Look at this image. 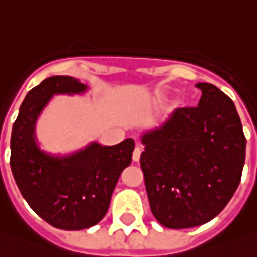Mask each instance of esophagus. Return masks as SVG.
Segmentation results:
<instances>
[{"mask_svg":"<svg viewBox=\"0 0 257 257\" xmlns=\"http://www.w3.org/2000/svg\"><path fill=\"white\" fill-rule=\"evenodd\" d=\"M140 155H141V148H140V147H136V148H134V151H133V161H136V162H137V161L140 159Z\"/></svg>","mask_w":257,"mask_h":257,"instance_id":"34e87169","label":"esophagus"}]
</instances>
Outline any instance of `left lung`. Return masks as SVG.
Wrapping results in <instances>:
<instances>
[{"label": "left lung", "instance_id": "obj_1", "mask_svg": "<svg viewBox=\"0 0 257 257\" xmlns=\"http://www.w3.org/2000/svg\"><path fill=\"white\" fill-rule=\"evenodd\" d=\"M199 106L180 107L143 136L140 166L151 213L166 228L206 224L239 186L246 139L235 105L213 84H197Z\"/></svg>", "mask_w": 257, "mask_h": 257}]
</instances>
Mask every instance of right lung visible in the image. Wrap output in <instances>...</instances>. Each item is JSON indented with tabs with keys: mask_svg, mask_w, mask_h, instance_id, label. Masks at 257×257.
<instances>
[{
	"mask_svg": "<svg viewBox=\"0 0 257 257\" xmlns=\"http://www.w3.org/2000/svg\"><path fill=\"white\" fill-rule=\"evenodd\" d=\"M86 86L72 77H50L28 92L11 134V171L24 199L50 225L79 231L107 213L121 172L132 162L134 141L113 147L93 143L67 158H53L37 148L33 128L54 93H78Z\"/></svg>",
	"mask_w": 257,
	"mask_h": 257,
	"instance_id": "add662e5",
	"label": "right lung"
}]
</instances>
